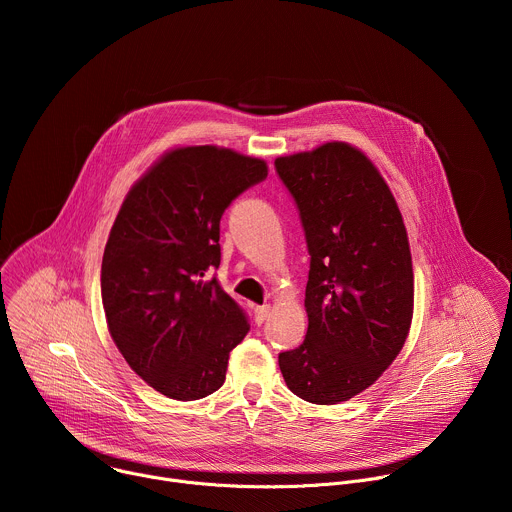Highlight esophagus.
<instances>
[{
    "mask_svg": "<svg viewBox=\"0 0 512 512\" xmlns=\"http://www.w3.org/2000/svg\"><path fill=\"white\" fill-rule=\"evenodd\" d=\"M269 312H271V306H269V304L257 306V308H255V324H257V326L265 324V320L269 318Z\"/></svg>",
    "mask_w": 512,
    "mask_h": 512,
    "instance_id": "1",
    "label": "esophagus"
}]
</instances>
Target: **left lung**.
I'll use <instances>...</instances> for the list:
<instances>
[{
	"mask_svg": "<svg viewBox=\"0 0 512 512\" xmlns=\"http://www.w3.org/2000/svg\"><path fill=\"white\" fill-rule=\"evenodd\" d=\"M310 253L304 342L279 352L289 391L316 405L371 387L401 352L413 316V267L397 202L342 141L275 160Z\"/></svg>",
	"mask_w": 512,
	"mask_h": 512,
	"instance_id": "1",
	"label": "left lung"
}]
</instances>
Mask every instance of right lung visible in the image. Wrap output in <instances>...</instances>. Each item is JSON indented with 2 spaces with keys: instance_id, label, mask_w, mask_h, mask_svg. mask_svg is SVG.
Here are the masks:
<instances>
[{
  "instance_id": "add662e5",
  "label": "right lung",
  "mask_w": 512,
  "mask_h": 512,
  "mask_svg": "<svg viewBox=\"0 0 512 512\" xmlns=\"http://www.w3.org/2000/svg\"><path fill=\"white\" fill-rule=\"evenodd\" d=\"M265 178L263 160L194 145L166 154L121 204L101 265L107 326L129 367L170 399L221 389L249 332L212 271L225 210Z\"/></svg>"
}]
</instances>
